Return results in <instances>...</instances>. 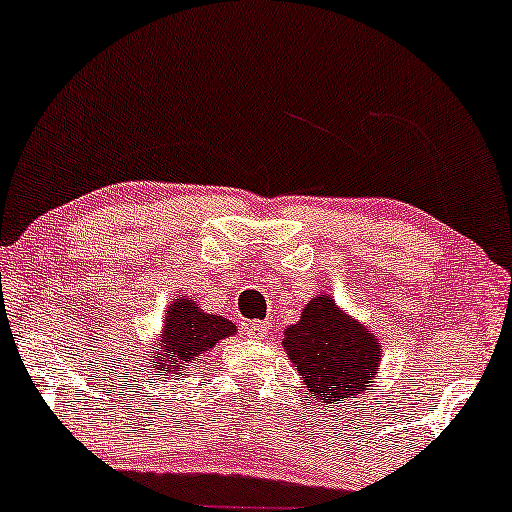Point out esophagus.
Masks as SVG:
<instances>
[{
  "label": "esophagus",
  "instance_id": "1",
  "mask_svg": "<svg viewBox=\"0 0 512 512\" xmlns=\"http://www.w3.org/2000/svg\"><path fill=\"white\" fill-rule=\"evenodd\" d=\"M246 331H248V335L253 340H264L266 333H269V324H266V322H253V324L246 326Z\"/></svg>",
  "mask_w": 512,
  "mask_h": 512
}]
</instances>
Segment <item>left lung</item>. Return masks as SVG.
<instances>
[{
    "label": "left lung",
    "mask_w": 512,
    "mask_h": 512,
    "mask_svg": "<svg viewBox=\"0 0 512 512\" xmlns=\"http://www.w3.org/2000/svg\"><path fill=\"white\" fill-rule=\"evenodd\" d=\"M282 347L310 395L329 404L368 391L381 363L377 333L347 315L331 294L305 303L299 322L282 331Z\"/></svg>",
    "instance_id": "obj_1"
}]
</instances>
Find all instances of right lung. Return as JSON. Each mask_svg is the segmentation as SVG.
Instances as JSON below:
<instances>
[{
    "label": "right lung",
    "mask_w": 512,
    "mask_h": 512,
    "mask_svg": "<svg viewBox=\"0 0 512 512\" xmlns=\"http://www.w3.org/2000/svg\"><path fill=\"white\" fill-rule=\"evenodd\" d=\"M236 326L223 315H209L188 296H174L165 308L163 329L149 349V363L163 370L165 377L181 375L188 365L209 354L220 340L236 335Z\"/></svg>",
    "instance_id": "add662e5"
}]
</instances>
